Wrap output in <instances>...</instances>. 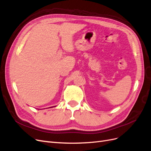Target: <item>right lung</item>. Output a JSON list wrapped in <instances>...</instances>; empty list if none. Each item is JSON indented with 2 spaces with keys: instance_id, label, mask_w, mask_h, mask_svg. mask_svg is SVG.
<instances>
[{
  "instance_id": "right-lung-1",
  "label": "right lung",
  "mask_w": 151,
  "mask_h": 151,
  "mask_svg": "<svg viewBox=\"0 0 151 151\" xmlns=\"http://www.w3.org/2000/svg\"><path fill=\"white\" fill-rule=\"evenodd\" d=\"M50 108H51V107H50Z\"/></svg>"
}]
</instances>
